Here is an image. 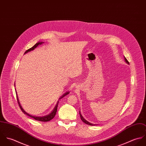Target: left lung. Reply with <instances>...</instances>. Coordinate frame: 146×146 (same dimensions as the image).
Instances as JSON below:
<instances>
[{
    "instance_id": "left-lung-1",
    "label": "left lung",
    "mask_w": 146,
    "mask_h": 146,
    "mask_svg": "<svg viewBox=\"0 0 146 146\" xmlns=\"http://www.w3.org/2000/svg\"><path fill=\"white\" fill-rule=\"evenodd\" d=\"M124 59H125V61L127 63V64H129V62H128V61L126 60V58H125V57H124ZM79 113H80V118H81V120L83 121L84 123H85L86 124H88V125H92V126H93V125H95V124H92V123H89V122H88V121H86L84 118L83 117V116L81 115V113H80V111L79 112Z\"/></svg>"
}]
</instances>
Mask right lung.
Segmentation results:
<instances>
[{
	"instance_id": "1",
	"label": "right lung",
	"mask_w": 146,
	"mask_h": 146,
	"mask_svg": "<svg viewBox=\"0 0 146 146\" xmlns=\"http://www.w3.org/2000/svg\"><path fill=\"white\" fill-rule=\"evenodd\" d=\"M42 43H44V42H38L36 43L33 47H31V48H30V49H29L28 50H27L25 52V53H27L29 52H30V51H31V50H33L35 48H36L37 46H38L39 45H41ZM16 93H17V92H16ZM69 94V92H66V93H64V94L63 95L62 97H61V98H60V99H61L62 98L64 97L65 96H66V95H67V94ZM16 95H17V94H16ZM17 100L18 104H19V106H20V107L22 111L25 114H26V115L29 116V117H31V118H33V119H35V120H36L40 121H42V122L49 121L51 120L52 119H53V118L54 117V116H55V115H56V114L57 111L58 104V103H59V101H58V102L57 103V104H56V106H55L54 108L53 109V110L52 111V112L51 113H50L49 114H48V115H45V116H35L31 115H30L29 113H27V112L22 108V107H21V104H20V102H19V100L18 97H17Z\"/></svg>"
}]
</instances>
